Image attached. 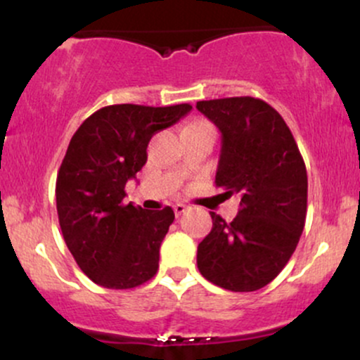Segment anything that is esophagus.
<instances>
[{
  "label": "esophagus",
  "mask_w": 360,
  "mask_h": 360,
  "mask_svg": "<svg viewBox=\"0 0 360 360\" xmlns=\"http://www.w3.org/2000/svg\"><path fill=\"white\" fill-rule=\"evenodd\" d=\"M186 210H188V206L186 205H183V203H177V205H174V213H176V217H181V214H183Z\"/></svg>",
  "instance_id": "34e87169"
}]
</instances>
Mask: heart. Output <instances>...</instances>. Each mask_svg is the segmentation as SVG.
Returning <instances> with one entry per match:
<instances>
[{
	"mask_svg": "<svg viewBox=\"0 0 360 360\" xmlns=\"http://www.w3.org/2000/svg\"><path fill=\"white\" fill-rule=\"evenodd\" d=\"M189 128H212V130H213V127L210 125L208 122H205V120H196V122L189 123V125H188V128H186V130H189Z\"/></svg>",
	"mask_w": 360,
	"mask_h": 360,
	"instance_id": "b5f03b06",
	"label": "heart"
}]
</instances>
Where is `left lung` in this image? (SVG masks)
<instances>
[{
  "instance_id": "left-lung-1",
  "label": "left lung",
  "mask_w": 360,
  "mask_h": 360,
  "mask_svg": "<svg viewBox=\"0 0 360 360\" xmlns=\"http://www.w3.org/2000/svg\"><path fill=\"white\" fill-rule=\"evenodd\" d=\"M196 108L221 131L214 184L240 196L230 223L210 213L213 226L198 245V269L229 291H257L284 269L304 229V160L286 122L266 101L221 98L198 101Z\"/></svg>"
}]
</instances>
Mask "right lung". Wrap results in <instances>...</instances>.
I'll use <instances>...</instances> for the list:
<instances>
[{"label":"right lung","mask_w":360,"mask_h":360,"mask_svg":"<svg viewBox=\"0 0 360 360\" xmlns=\"http://www.w3.org/2000/svg\"><path fill=\"white\" fill-rule=\"evenodd\" d=\"M191 108L188 103L105 106L72 135L57 174V214L77 266L100 286L137 288L159 269L160 243L174 212L125 205V184L146 166L152 135Z\"/></svg>","instance_id":"1"}]
</instances>
